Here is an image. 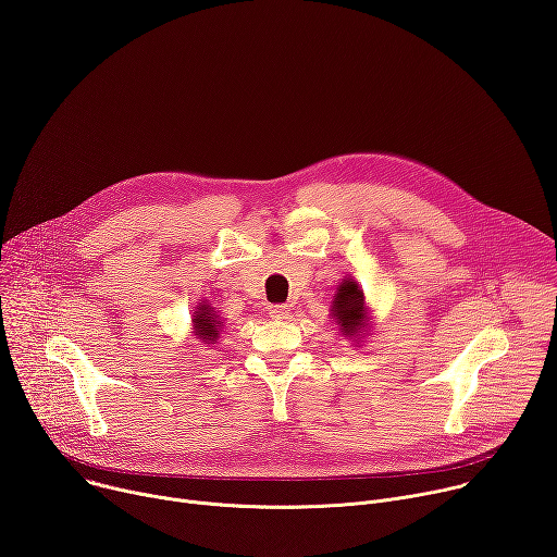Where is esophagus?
Listing matches in <instances>:
<instances>
[{
  "mask_svg": "<svg viewBox=\"0 0 557 557\" xmlns=\"http://www.w3.org/2000/svg\"><path fill=\"white\" fill-rule=\"evenodd\" d=\"M268 310H270V317H272V319H281V321H283V319H289V312H292L289 306H270Z\"/></svg>",
  "mask_w": 557,
  "mask_h": 557,
  "instance_id": "obj_1",
  "label": "esophagus"
}]
</instances>
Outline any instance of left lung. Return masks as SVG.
Segmentation results:
<instances>
[{
	"instance_id": "8db88e82",
	"label": "left lung",
	"mask_w": 557,
	"mask_h": 557,
	"mask_svg": "<svg viewBox=\"0 0 557 557\" xmlns=\"http://www.w3.org/2000/svg\"><path fill=\"white\" fill-rule=\"evenodd\" d=\"M330 314L338 330L350 338H361V334L368 332V308L363 301V289L355 278H344L338 283Z\"/></svg>"
}]
</instances>
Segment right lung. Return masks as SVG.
Wrapping results in <instances>:
<instances>
[{"label":"right lung","mask_w":557,"mask_h":557,"mask_svg":"<svg viewBox=\"0 0 557 557\" xmlns=\"http://www.w3.org/2000/svg\"><path fill=\"white\" fill-rule=\"evenodd\" d=\"M191 323H194L196 336L202 341L205 346L216 344V338H219L221 327H223V321H221L216 308H213V306L207 304V301H202V304L196 308Z\"/></svg>","instance_id":"obj_1"}]
</instances>
